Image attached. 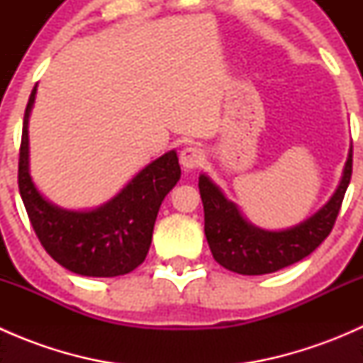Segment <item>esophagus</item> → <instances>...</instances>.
<instances>
[{
  "mask_svg": "<svg viewBox=\"0 0 363 363\" xmlns=\"http://www.w3.org/2000/svg\"><path fill=\"white\" fill-rule=\"evenodd\" d=\"M202 151H200L199 147H195V145H188V147L182 149L181 155H179V161H181L184 170H195V168L202 163Z\"/></svg>",
  "mask_w": 363,
  "mask_h": 363,
  "instance_id": "esophagus-1",
  "label": "esophagus"
}]
</instances>
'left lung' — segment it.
I'll list each match as a JSON object with an SVG mask.
<instances>
[{
  "instance_id": "obj_1",
  "label": "left lung",
  "mask_w": 363,
  "mask_h": 363,
  "mask_svg": "<svg viewBox=\"0 0 363 363\" xmlns=\"http://www.w3.org/2000/svg\"><path fill=\"white\" fill-rule=\"evenodd\" d=\"M353 172V147L350 149L337 189L316 214L291 228L269 232L247 221L232 200L202 174L199 179L205 214V237L219 265L242 276H262L300 262L316 250L328 235L342 205Z\"/></svg>"
}]
</instances>
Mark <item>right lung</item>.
<instances>
[{
    "mask_svg": "<svg viewBox=\"0 0 363 363\" xmlns=\"http://www.w3.org/2000/svg\"><path fill=\"white\" fill-rule=\"evenodd\" d=\"M33 87L24 112L19 151V191L33 230L45 251L69 272L87 277L124 276L147 256L160 205L181 179L177 152L170 151L142 168L112 200L91 211H68L50 203L29 174L28 123Z\"/></svg>",
    "mask_w": 363,
    "mask_h": 363,
    "instance_id": "right-lung-1",
    "label": "right lung"
}]
</instances>
